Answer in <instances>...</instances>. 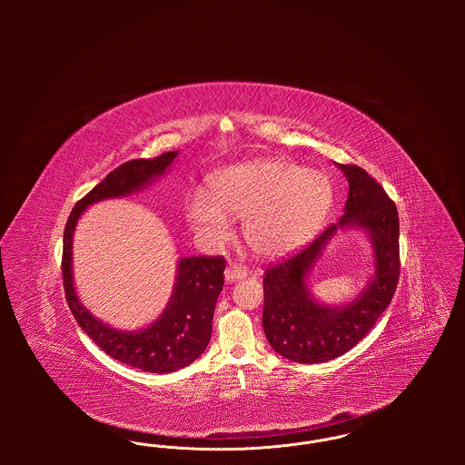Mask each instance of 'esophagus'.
<instances>
[{"instance_id":"34e87169","label":"esophagus","mask_w":465,"mask_h":465,"mask_svg":"<svg viewBox=\"0 0 465 465\" xmlns=\"http://www.w3.org/2000/svg\"><path fill=\"white\" fill-rule=\"evenodd\" d=\"M247 275V270L241 265H228L224 270V279L228 282H235V281H242Z\"/></svg>"}]
</instances>
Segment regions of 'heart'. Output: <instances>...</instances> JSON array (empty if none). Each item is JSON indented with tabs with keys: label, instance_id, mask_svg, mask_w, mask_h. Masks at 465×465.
Masks as SVG:
<instances>
[{
	"label": "heart",
	"instance_id": "1",
	"mask_svg": "<svg viewBox=\"0 0 465 465\" xmlns=\"http://www.w3.org/2000/svg\"><path fill=\"white\" fill-rule=\"evenodd\" d=\"M209 196L186 203L192 228L213 245L232 237L230 220H243V241L262 258H279L310 241L326 220L334 190L321 171L286 158L230 165L214 174Z\"/></svg>",
	"mask_w": 465,
	"mask_h": 465
}]
</instances>
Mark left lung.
Wrapping results in <instances>:
<instances>
[{"mask_svg": "<svg viewBox=\"0 0 465 465\" xmlns=\"http://www.w3.org/2000/svg\"><path fill=\"white\" fill-rule=\"evenodd\" d=\"M336 165L349 181L343 216L296 254L270 266L263 279L266 340L277 354L302 364H317L349 352L375 326L398 286L396 203L364 169ZM347 229H361L369 235L374 272L354 301L328 306L312 296L309 275L325 245Z\"/></svg>", "mask_w": 465, "mask_h": 465, "instance_id": "8db88e82", "label": "left lung"}]
</instances>
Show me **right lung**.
Wrapping results in <instances>:
<instances>
[{"instance_id": "add662e5", "label": "right lung", "mask_w": 465, "mask_h": 465, "mask_svg": "<svg viewBox=\"0 0 465 465\" xmlns=\"http://www.w3.org/2000/svg\"><path fill=\"white\" fill-rule=\"evenodd\" d=\"M177 153L167 152L152 160L137 158L114 169L73 207L64 230L63 279L67 305L74 319L106 354L146 373H173L192 364L205 351L224 282V260L222 256L179 258L176 282L163 312L152 324L127 331L103 322L82 303L73 279V235L89 205L129 197L148 188L169 173Z\"/></svg>"}]
</instances>
